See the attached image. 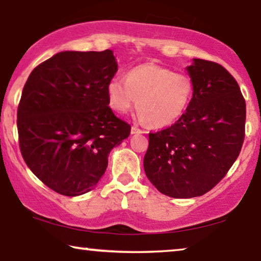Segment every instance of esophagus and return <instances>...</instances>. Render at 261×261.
<instances>
[{
  "instance_id": "obj_1",
  "label": "esophagus",
  "mask_w": 261,
  "mask_h": 261,
  "mask_svg": "<svg viewBox=\"0 0 261 261\" xmlns=\"http://www.w3.org/2000/svg\"><path fill=\"white\" fill-rule=\"evenodd\" d=\"M131 134H133V135H140V134H145V131L141 130V128H138L136 126H133V127H131Z\"/></svg>"
}]
</instances>
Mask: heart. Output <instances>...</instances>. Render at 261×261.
Masks as SVG:
<instances>
[{
  "instance_id": "heart-1",
  "label": "heart",
  "mask_w": 261,
  "mask_h": 261,
  "mask_svg": "<svg viewBox=\"0 0 261 261\" xmlns=\"http://www.w3.org/2000/svg\"><path fill=\"white\" fill-rule=\"evenodd\" d=\"M106 92L111 109L116 112L126 113L137 103L138 119L163 127L185 113L193 96V82L182 72L145 63L130 69L125 81L111 79Z\"/></svg>"
}]
</instances>
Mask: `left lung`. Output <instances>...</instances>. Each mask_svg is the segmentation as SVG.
Masks as SVG:
<instances>
[{
	"mask_svg": "<svg viewBox=\"0 0 261 261\" xmlns=\"http://www.w3.org/2000/svg\"><path fill=\"white\" fill-rule=\"evenodd\" d=\"M193 96L175 124L149 134L143 166L160 192L203 196L238 159L245 138L246 102L235 79L214 62L193 58L186 67Z\"/></svg>",
	"mask_w": 261,
	"mask_h": 261,
	"instance_id": "obj_1",
	"label": "left lung"
}]
</instances>
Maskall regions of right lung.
Instances as JSON below:
<instances>
[{
    "label": "right lung",
    "instance_id": "obj_1",
    "mask_svg": "<svg viewBox=\"0 0 261 261\" xmlns=\"http://www.w3.org/2000/svg\"><path fill=\"white\" fill-rule=\"evenodd\" d=\"M118 70L112 50L62 51L27 79L17 107L22 158L55 192L81 196L96 186L110 151L131 126L109 106L107 83Z\"/></svg>",
    "mask_w": 261,
    "mask_h": 261
}]
</instances>
